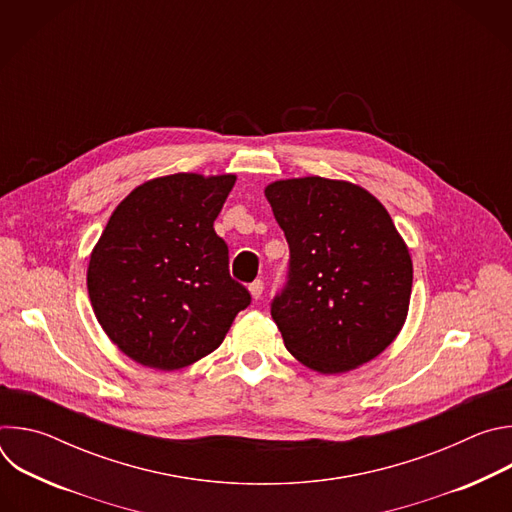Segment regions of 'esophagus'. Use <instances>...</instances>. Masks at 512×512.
I'll return each mask as SVG.
<instances>
[{
    "instance_id": "34e87169",
    "label": "esophagus",
    "mask_w": 512,
    "mask_h": 512,
    "mask_svg": "<svg viewBox=\"0 0 512 512\" xmlns=\"http://www.w3.org/2000/svg\"><path fill=\"white\" fill-rule=\"evenodd\" d=\"M249 291H251V298H253V300H261V296H263V281H261V279L253 281L251 287H249Z\"/></svg>"
}]
</instances>
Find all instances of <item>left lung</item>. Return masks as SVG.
<instances>
[{
  "label": "left lung",
  "mask_w": 512,
  "mask_h": 512,
  "mask_svg": "<svg viewBox=\"0 0 512 512\" xmlns=\"http://www.w3.org/2000/svg\"><path fill=\"white\" fill-rule=\"evenodd\" d=\"M289 245L271 302L285 348L322 375L352 371L401 332L413 263L387 208L364 188L320 176L265 188Z\"/></svg>",
  "instance_id": "8db88e82"
}]
</instances>
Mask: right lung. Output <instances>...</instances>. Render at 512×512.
<instances>
[{
    "mask_svg": "<svg viewBox=\"0 0 512 512\" xmlns=\"http://www.w3.org/2000/svg\"><path fill=\"white\" fill-rule=\"evenodd\" d=\"M237 176L172 174L137 186L113 210L87 271L93 312L143 367L178 371L221 346L251 304L214 233Z\"/></svg>",
    "mask_w": 512,
    "mask_h": 512,
    "instance_id": "add662e5",
    "label": "right lung"
}]
</instances>
